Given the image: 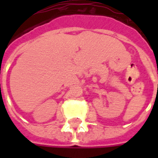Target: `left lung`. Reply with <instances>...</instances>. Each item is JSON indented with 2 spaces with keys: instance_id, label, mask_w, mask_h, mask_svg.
I'll use <instances>...</instances> for the list:
<instances>
[{
  "instance_id": "8db88e82",
  "label": "left lung",
  "mask_w": 158,
  "mask_h": 158,
  "mask_svg": "<svg viewBox=\"0 0 158 158\" xmlns=\"http://www.w3.org/2000/svg\"><path fill=\"white\" fill-rule=\"evenodd\" d=\"M157 88H158V85H157Z\"/></svg>"
}]
</instances>
